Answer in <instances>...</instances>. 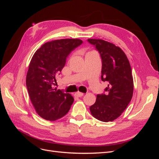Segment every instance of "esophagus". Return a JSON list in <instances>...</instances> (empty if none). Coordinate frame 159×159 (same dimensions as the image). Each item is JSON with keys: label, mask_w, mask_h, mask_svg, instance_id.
Here are the masks:
<instances>
[{"label": "esophagus", "mask_w": 159, "mask_h": 159, "mask_svg": "<svg viewBox=\"0 0 159 159\" xmlns=\"http://www.w3.org/2000/svg\"><path fill=\"white\" fill-rule=\"evenodd\" d=\"M83 95H84V93H81V92H77V93H75V97H78V98L82 97Z\"/></svg>", "instance_id": "1"}]
</instances>
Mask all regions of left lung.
<instances>
[{"label": "left lung", "instance_id": "8db88e82", "mask_svg": "<svg viewBox=\"0 0 159 159\" xmlns=\"http://www.w3.org/2000/svg\"><path fill=\"white\" fill-rule=\"evenodd\" d=\"M95 46L102 60V80L107 81L105 94L98 95L89 107L93 116L103 122L113 121L122 114L131 102L133 78L131 65L125 52L112 43L101 39H88Z\"/></svg>", "mask_w": 159, "mask_h": 159}]
</instances>
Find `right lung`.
<instances>
[{"mask_svg": "<svg viewBox=\"0 0 159 159\" xmlns=\"http://www.w3.org/2000/svg\"><path fill=\"white\" fill-rule=\"evenodd\" d=\"M82 42L69 38L48 42L33 55L26 84L31 102L42 118L56 121L69 111L74 98L54 85L57 84L56 76L64 67L66 57Z\"/></svg>", "mask_w": 159, "mask_h": 159, "instance_id": "right-lung-1", "label": "right lung"}]
</instances>
